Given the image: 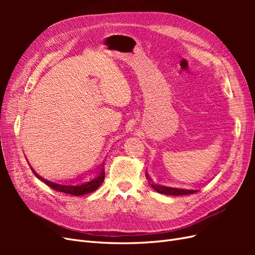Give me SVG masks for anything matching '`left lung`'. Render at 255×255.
<instances>
[{"instance_id":"8db88e82","label":"left lung","mask_w":255,"mask_h":255,"mask_svg":"<svg viewBox=\"0 0 255 255\" xmlns=\"http://www.w3.org/2000/svg\"><path fill=\"white\" fill-rule=\"evenodd\" d=\"M146 177H148L149 181H152L150 179V176L146 174ZM153 189H155L159 194L163 195H168V196H183V195H191L195 194L198 190H192V189H182V188H174V187H168V186H161V185H158L156 183H150Z\"/></svg>"}]
</instances>
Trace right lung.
Instances as JSON below:
<instances>
[{
	"label": "right lung",
	"instance_id": "add662e5",
	"mask_svg": "<svg viewBox=\"0 0 255 255\" xmlns=\"http://www.w3.org/2000/svg\"><path fill=\"white\" fill-rule=\"evenodd\" d=\"M30 169H32V171L34 172V174L38 177V179L42 181L43 183L47 184L48 186H50L52 189L56 190V191H60V192H65V194H70V195H73V196H78V197L86 195V194H90V192L97 190L100 186H101V184L103 183L104 177H105L104 169L101 168V171H100L96 175V177H94V179H91L88 182H85V183L78 184V185H60V184L53 183V182H50L48 180L43 179V177H41L40 175H38L36 173V171L34 170L33 168H30Z\"/></svg>",
	"mask_w": 255,
	"mask_h": 255
}]
</instances>
